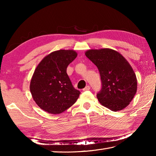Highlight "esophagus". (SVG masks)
Here are the masks:
<instances>
[{
	"instance_id": "34e87169",
	"label": "esophagus",
	"mask_w": 156,
	"mask_h": 156,
	"mask_svg": "<svg viewBox=\"0 0 156 156\" xmlns=\"http://www.w3.org/2000/svg\"><path fill=\"white\" fill-rule=\"evenodd\" d=\"M90 89V87H89V86H87V87H86L84 89H83V90L84 91H86V90H89Z\"/></svg>"
}]
</instances>
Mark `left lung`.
Instances as JSON below:
<instances>
[{
    "instance_id": "obj_1",
    "label": "left lung",
    "mask_w": 156,
    "mask_h": 156,
    "mask_svg": "<svg viewBox=\"0 0 156 156\" xmlns=\"http://www.w3.org/2000/svg\"><path fill=\"white\" fill-rule=\"evenodd\" d=\"M85 55L100 72L102 89L97 96L99 102L112 111L127 107L137 88L136 75L127 59L109 48L88 49Z\"/></svg>"
}]
</instances>
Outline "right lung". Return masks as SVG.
<instances>
[{
  "label": "right lung",
  "instance_id": "right-lung-1",
  "mask_svg": "<svg viewBox=\"0 0 156 156\" xmlns=\"http://www.w3.org/2000/svg\"><path fill=\"white\" fill-rule=\"evenodd\" d=\"M77 55L74 50L59 49L46 55L36 67L29 88L35 103L42 110L60 114L77 101L80 92L73 87L66 72Z\"/></svg>",
  "mask_w": 156,
  "mask_h": 156
}]
</instances>
